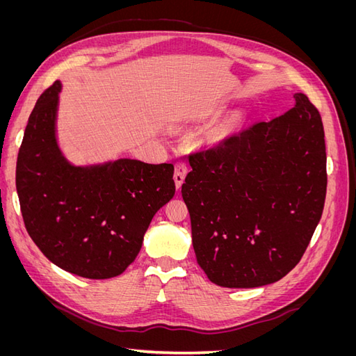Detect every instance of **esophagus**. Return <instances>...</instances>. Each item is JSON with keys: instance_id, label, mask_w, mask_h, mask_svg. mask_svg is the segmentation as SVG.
<instances>
[{"instance_id": "34e87169", "label": "esophagus", "mask_w": 356, "mask_h": 356, "mask_svg": "<svg viewBox=\"0 0 356 356\" xmlns=\"http://www.w3.org/2000/svg\"><path fill=\"white\" fill-rule=\"evenodd\" d=\"M187 175V166L184 163H177L175 165V172H174V179H175V187L177 190L181 188L182 182H184Z\"/></svg>"}]
</instances>
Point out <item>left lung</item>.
<instances>
[{
  "label": "left lung",
  "mask_w": 356,
  "mask_h": 356,
  "mask_svg": "<svg viewBox=\"0 0 356 356\" xmlns=\"http://www.w3.org/2000/svg\"><path fill=\"white\" fill-rule=\"evenodd\" d=\"M261 122L188 157L181 193L197 264L215 285L257 288L298 264L324 211L327 153L305 93Z\"/></svg>",
  "instance_id": "8db88e82"
}]
</instances>
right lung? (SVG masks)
Wrapping results in <instances>:
<instances>
[{"mask_svg":"<svg viewBox=\"0 0 356 356\" xmlns=\"http://www.w3.org/2000/svg\"><path fill=\"white\" fill-rule=\"evenodd\" d=\"M60 90L62 83H53L28 118L16 165L20 211L53 264L110 279L135 261L156 212L174 197V165L135 159L72 165L56 135Z\"/></svg>","mask_w":356,"mask_h":356,"instance_id":"obj_1","label":"right lung"}]
</instances>
